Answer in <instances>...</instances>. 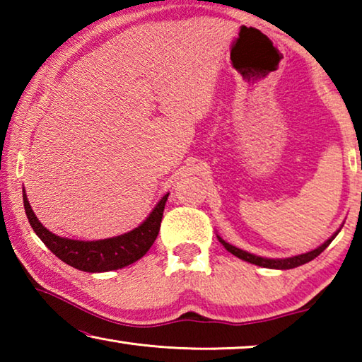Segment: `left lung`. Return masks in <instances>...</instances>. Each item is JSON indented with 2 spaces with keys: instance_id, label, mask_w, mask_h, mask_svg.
<instances>
[{
  "instance_id": "1",
  "label": "left lung",
  "mask_w": 362,
  "mask_h": 362,
  "mask_svg": "<svg viewBox=\"0 0 362 362\" xmlns=\"http://www.w3.org/2000/svg\"><path fill=\"white\" fill-rule=\"evenodd\" d=\"M341 230V226L339 230H337L332 236L329 238L327 241H324L320 247H316L313 250H310V252H305V254H298V255H292V257H286V259H268V257H260V255H255V254H250L247 252V250H243L240 247L233 246V244L226 243L225 240H222V238H218V241L222 243V246L228 250V252H231L235 257H238V259H241L244 262H249L252 263V265H259V267H263V268H273V269H291V268H296V267H300L303 265V263H308L313 259H316L317 255H320L324 249H326L330 243L334 241V238L339 235Z\"/></svg>"
}]
</instances>
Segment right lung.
I'll use <instances>...</instances> for the list:
<instances>
[{
    "mask_svg": "<svg viewBox=\"0 0 362 362\" xmlns=\"http://www.w3.org/2000/svg\"><path fill=\"white\" fill-rule=\"evenodd\" d=\"M168 196L169 193L158 201L155 209L137 228L122 233L119 236L97 241L70 240V238L57 236L52 231H49L35 216L32 206L28 203L25 189H23V207H25L27 218L33 231L54 255L59 257L66 265L81 269V272L102 273L124 268L142 259L148 252L159 233Z\"/></svg>",
    "mask_w": 362,
    "mask_h": 362,
    "instance_id": "add662e5",
    "label": "right lung"
}]
</instances>
